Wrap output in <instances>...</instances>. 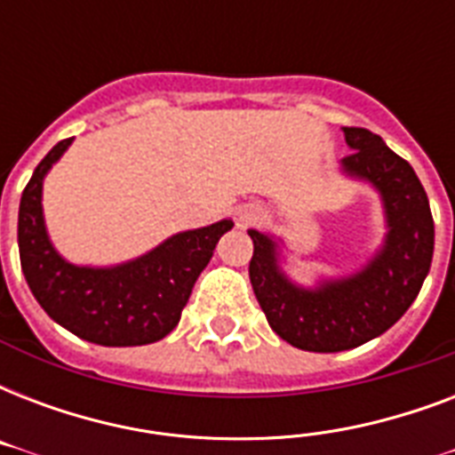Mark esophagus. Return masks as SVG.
I'll use <instances>...</instances> for the list:
<instances>
[{
	"instance_id": "1",
	"label": "esophagus",
	"mask_w": 455,
	"mask_h": 455,
	"mask_svg": "<svg viewBox=\"0 0 455 455\" xmlns=\"http://www.w3.org/2000/svg\"><path fill=\"white\" fill-rule=\"evenodd\" d=\"M252 220H259V212H257V210H250V212L241 214L243 224H248V221H252Z\"/></svg>"
}]
</instances>
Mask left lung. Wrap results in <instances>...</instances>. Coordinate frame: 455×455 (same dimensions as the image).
Masks as SVG:
<instances>
[{
	"instance_id": "1",
	"label": "left lung",
	"mask_w": 455,
	"mask_h": 455,
	"mask_svg": "<svg viewBox=\"0 0 455 455\" xmlns=\"http://www.w3.org/2000/svg\"><path fill=\"white\" fill-rule=\"evenodd\" d=\"M349 177L378 188L387 238L371 262L347 278L299 288L278 267V245L255 228L250 283L271 331L304 352H345L378 338L406 314L423 288L435 250V221L420 179L378 134L345 127Z\"/></svg>"
}]
</instances>
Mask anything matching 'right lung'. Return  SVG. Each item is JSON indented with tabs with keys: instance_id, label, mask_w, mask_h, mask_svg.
Wrapping results in <instances>:
<instances>
[{
	"instance_id": "obj_1",
	"label": "right lung",
	"mask_w": 455,
	"mask_h": 455,
	"mask_svg": "<svg viewBox=\"0 0 455 455\" xmlns=\"http://www.w3.org/2000/svg\"><path fill=\"white\" fill-rule=\"evenodd\" d=\"M73 139H63L35 167L20 196L18 252L32 295L59 325L103 347H137L163 339L181 318L193 283L234 221L184 231L148 255L108 269L75 267L53 250L42 214V181Z\"/></svg>"
}]
</instances>
